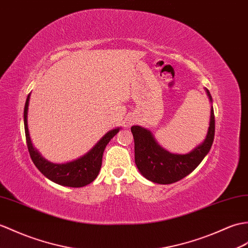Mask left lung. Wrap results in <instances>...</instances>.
<instances>
[{"label":"left lung","mask_w":248,"mask_h":248,"mask_svg":"<svg viewBox=\"0 0 248 248\" xmlns=\"http://www.w3.org/2000/svg\"><path fill=\"white\" fill-rule=\"evenodd\" d=\"M209 100L212 98L209 91L206 89ZM215 113L211 108L210 123L206 140L188 154H172L164 150L155 141L151 132L133 125L131 132L134 138L135 164L140 173L147 180L157 184H172L182 180L197 168L209 152L215 138Z\"/></svg>","instance_id":"left-lung-1"}]
</instances>
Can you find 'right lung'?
Masks as SVG:
<instances>
[{
    "label": "right lung",
    "mask_w": 248,
    "mask_h": 248,
    "mask_svg": "<svg viewBox=\"0 0 248 248\" xmlns=\"http://www.w3.org/2000/svg\"><path fill=\"white\" fill-rule=\"evenodd\" d=\"M30 96L31 94L27 96L24 107V128L27 149L32 163L44 176L49 178L50 181L59 184V185L67 187H83L89 185L99 173L102 164L103 151H105L108 141L118 133L119 129H114L108 132L90 152L86 153L84 156L74 160V162L66 164L49 163L44 159L37 150H34L31 145L27 128V110L28 103H30Z\"/></svg>",
    "instance_id": "obj_1"
}]
</instances>
